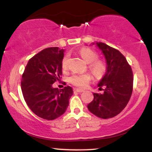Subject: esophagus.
I'll return each instance as SVG.
<instances>
[{
    "label": "esophagus",
    "mask_w": 152,
    "mask_h": 152,
    "mask_svg": "<svg viewBox=\"0 0 152 152\" xmlns=\"http://www.w3.org/2000/svg\"><path fill=\"white\" fill-rule=\"evenodd\" d=\"M75 91L78 92V93H82V92H83V90L81 89V88H76V89H75Z\"/></svg>",
    "instance_id": "obj_1"
}]
</instances>
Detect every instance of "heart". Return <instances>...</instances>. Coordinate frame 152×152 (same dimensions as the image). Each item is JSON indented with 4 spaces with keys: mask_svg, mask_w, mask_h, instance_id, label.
I'll return each instance as SVG.
<instances>
[{
    "mask_svg": "<svg viewBox=\"0 0 152 152\" xmlns=\"http://www.w3.org/2000/svg\"><path fill=\"white\" fill-rule=\"evenodd\" d=\"M80 55L82 58L86 63L89 64V68L92 72L96 76H102L106 72V64L102 61H96L98 55L93 50L88 48H83L80 50ZM68 56L64 58L62 61L63 69L67 68L68 64ZM91 79V76L89 73H83V74H73L69 78V81L74 86L83 88L89 83Z\"/></svg>",
    "mask_w": 152,
    "mask_h": 152,
    "instance_id": "obj_1",
    "label": "heart"
}]
</instances>
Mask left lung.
I'll list each match as a JSON object with an SVG mask.
<instances>
[{"instance_id": "8db88e82", "label": "left lung", "mask_w": 152, "mask_h": 152, "mask_svg": "<svg viewBox=\"0 0 152 152\" xmlns=\"http://www.w3.org/2000/svg\"><path fill=\"white\" fill-rule=\"evenodd\" d=\"M106 59L105 74L98 83L102 94L94 93V100L87 107L90 112L102 118L116 116L126 107L133 89V73L126 58L119 50L102 42L92 43Z\"/></svg>"}]
</instances>
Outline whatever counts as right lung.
<instances>
[{"label": "right lung", "instance_id": "obj_1", "mask_svg": "<svg viewBox=\"0 0 152 152\" xmlns=\"http://www.w3.org/2000/svg\"><path fill=\"white\" fill-rule=\"evenodd\" d=\"M64 49L45 48L28 62L21 79L23 98L30 109L39 117L53 120L64 114L74 94L71 86L53 88L61 79Z\"/></svg>", "mask_w": 152, "mask_h": 152}]
</instances>
